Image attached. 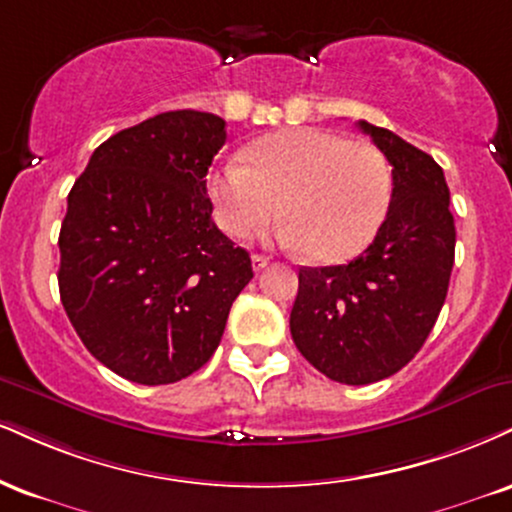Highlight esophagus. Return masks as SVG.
<instances>
[{"label":"esophagus","instance_id":"obj_1","mask_svg":"<svg viewBox=\"0 0 512 512\" xmlns=\"http://www.w3.org/2000/svg\"><path fill=\"white\" fill-rule=\"evenodd\" d=\"M264 267H269V257L267 255H252V269H255V272H262Z\"/></svg>","mask_w":512,"mask_h":512}]
</instances>
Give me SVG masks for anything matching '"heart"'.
<instances>
[{
  "mask_svg": "<svg viewBox=\"0 0 512 512\" xmlns=\"http://www.w3.org/2000/svg\"><path fill=\"white\" fill-rule=\"evenodd\" d=\"M242 162L207 176L214 217L233 238L281 214V240L315 262H343L377 236L391 205V169L365 140L324 128H286L252 140Z\"/></svg>",
  "mask_w": 512,
  "mask_h": 512,
  "instance_id": "obj_1",
  "label": "heart"
}]
</instances>
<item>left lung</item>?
<instances>
[{
    "label": "left lung",
    "instance_id": "8db88e82",
    "mask_svg": "<svg viewBox=\"0 0 512 512\" xmlns=\"http://www.w3.org/2000/svg\"><path fill=\"white\" fill-rule=\"evenodd\" d=\"M393 166V193L372 245L338 267H303L291 336L312 367L341 384L403 369L434 329L451 281L455 224L443 169L396 133L357 121Z\"/></svg>",
    "mask_w": 512,
    "mask_h": 512
}]
</instances>
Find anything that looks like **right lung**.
I'll return each instance as SVG.
<instances>
[{
    "mask_svg": "<svg viewBox=\"0 0 512 512\" xmlns=\"http://www.w3.org/2000/svg\"><path fill=\"white\" fill-rule=\"evenodd\" d=\"M224 143L217 114H157L104 140L69 193L61 305L85 348L135 384L205 365L252 279L248 250L217 229L207 197Z\"/></svg>",
    "mask_w": 512,
    "mask_h": 512,
    "instance_id": "add662e5",
    "label": "right lung"
}]
</instances>
